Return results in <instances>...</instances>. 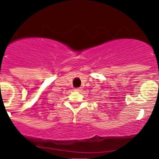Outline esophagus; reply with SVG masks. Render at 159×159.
Listing matches in <instances>:
<instances>
[{
    "instance_id": "1",
    "label": "esophagus",
    "mask_w": 159,
    "mask_h": 159,
    "mask_svg": "<svg viewBox=\"0 0 159 159\" xmlns=\"http://www.w3.org/2000/svg\"><path fill=\"white\" fill-rule=\"evenodd\" d=\"M81 89H81V88H76V89H75V91H77V92H80Z\"/></svg>"
}]
</instances>
